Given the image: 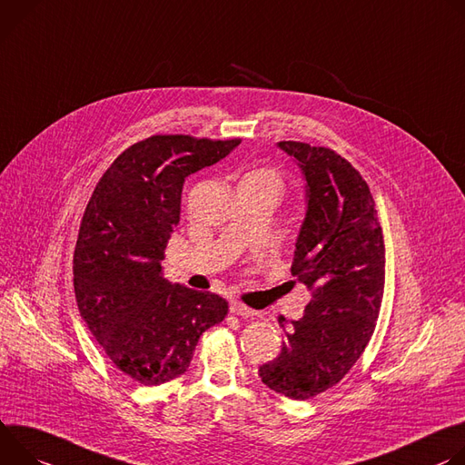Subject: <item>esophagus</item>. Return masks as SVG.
<instances>
[{"mask_svg": "<svg viewBox=\"0 0 465 465\" xmlns=\"http://www.w3.org/2000/svg\"><path fill=\"white\" fill-rule=\"evenodd\" d=\"M231 314L247 318V316H252V314H254V311H252V308L245 306L243 302H238V301H234V302H231Z\"/></svg>", "mask_w": 465, "mask_h": 465, "instance_id": "34e87169", "label": "esophagus"}]
</instances>
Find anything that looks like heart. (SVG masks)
Returning <instances> with one entry per match:
<instances>
[{"mask_svg": "<svg viewBox=\"0 0 465 465\" xmlns=\"http://www.w3.org/2000/svg\"><path fill=\"white\" fill-rule=\"evenodd\" d=\"M243 181L270 186V188H273V190H275V192H279V193H281V190H282V177H281V173H279L277 170H273V168H266V166L251 170V172L243 177Z\"/></svg>", "mask_w": 465, "mask_h": 465, "instance_id": "1", "label": "heart"}]
</instances>
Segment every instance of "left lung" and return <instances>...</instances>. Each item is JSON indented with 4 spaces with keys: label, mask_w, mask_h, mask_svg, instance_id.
I'll return each mask as SVG.
<instances>
[{
    "label": "left lung",
    "mask_w": 465,
    "mask_h": 465,
    "mask_svg": "<svg viewBox=\"0 0 465 465\" xmlns=\"http://www.w3.org/2000/svg\"><path fill=\"white\" fill-rule=\"evenodd\" d=\"M279 147L306 181L292 275L312 299L259 375L273 391L304 401L336 386L373 336L384 295V236L370 186L351 163L304 142Z\"/></svg>",
    "instance_id": "obj_1"
}]
</instances>
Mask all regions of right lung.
Wrapping results in <instances>:
<instances>
[{
  "label": "right lung",
  "instance_id": "obj_1",
  "mask_svg": "<svg viewBox=\"0 0 465 465\" xmlns=\"http://www.w3.org/2000/svg\"><path fill=\"white\" fill-rule=\"evenodd\" d=\"M240 142L149 136L120 154L86 204L74 252L79 312L111 362L138 384L183 375L199 336L229 312L216 293L170 284L161 262L181 220L184 179Z\"/></svg>",
  "mask_w": 465,
  "mask_h": 465
}]
</instances>
